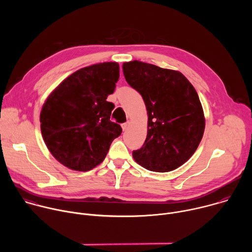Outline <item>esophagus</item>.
<instances>
[{
    "label": "esophagus",
    "mask_w": 252,
    "mask_h": 252,
    "mask_svg": "<svg viewBox=\"0 0 252 252\" xmlns=\"http://www.w3.org/2000/svg\"><path fill=\"white\" fill-rule=\"evenodd\" d=\"M123 129L124 130H126L127 128H128V126H129V123H126V124H123Z\"/></svg>",
    "instance_id": "obj_1"
}]
</instances>
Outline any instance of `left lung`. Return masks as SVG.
Here are the masks:
<instances>
[{
	"instance_id": "8db88e82",
	"label": "left lung",
	"mask_w": 252,
	"mask_h": 252,
	"mask_svg": "<svg viewBox=\"0 0 252 252\" xmlns=\"http://www.w3.org/2000/svg\"><path fill=\"white\" fill-rule=\"evenodd\" d=\"M127 84L146 103L149 121L143 146L132 152L149 170L171 171L188 161L202 138L205 120L198 94L177 70L132 61L123 64Z\"/></svg>"
}]
</instances>
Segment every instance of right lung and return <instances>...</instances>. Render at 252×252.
<instances>
[{
    "instance_id": "add662e5",
    "label": "right lung",
    "mask_w": 252,
    "mask_h": 252,
    "mask_svg": "<svg viewBox=\"0 0 252 252\" xmlns=\"http://www.w3.org/2000/svg\"><path fill=\"white\" fill-rule=\"evenodd\" d=\"M120 78L118 63L83 67L63 81L45 101L41 131L53 157L64 166L88 171L105 158L120 125L111 122L115 104L106 100Z\"/></svg>"
}]
</instances>
